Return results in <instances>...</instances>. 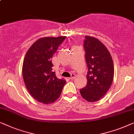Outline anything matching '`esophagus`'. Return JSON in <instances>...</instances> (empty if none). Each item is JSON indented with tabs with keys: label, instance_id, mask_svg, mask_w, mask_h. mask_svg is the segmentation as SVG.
Segmentation results:
<instances>
[{
	"label": "esophagus",
	"instance_id": "34e87169",
	"mask_svg": "<svg viewBox=\"0 0 134 134\" xmlns=\"http://www.w3.org/2000/svg\"><path fill=\"white\" fill-rule=\"evenodd\" d=\"M75 77H76L75 75L74 74V73H72V74H71V76H70V80H73V79L75 78Z\"/></svg>",
	"mask_w": 134,
	"mask_h": 134
}]
</instances>
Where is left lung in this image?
I'll use <instances>...</instances> for the list:
<instances>
[{"mask_svg":"<svg viewBox=\"0 0 134 134\" xmlns=\"http://www.w3.org/2000/svg\"><path fill=\"white\" fill-rule=\"evenodd\" d=\"M85 37L84 48L88 67L87 83L80 92L86 101L95 102L99 100L112 85L114 63L109 50L101 41L92 36Z\"/></svg>","mask_w":134,"mask_h":134,"instance_id":"1","label":"left lung"}]
</instances>
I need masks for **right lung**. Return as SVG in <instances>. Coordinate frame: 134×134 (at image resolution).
<instances>
[{"label": "right lung", "mask_w": 134, "mask_h": 134, "mask_svg": "<svg viewBox=\"0 0 134 134\" xmlns=\"http://www.w3.org/2000/svg\"><path fill=\"white\" fill-rule=\"evenodd\" d=\"M65 36L46 37L37 40L27 51L22 65L24 82L35 99L44 104L55 101L66 83L53 71L52 58Z\"/></svg>", "instance_id": "add662e5"}]
</instances>
